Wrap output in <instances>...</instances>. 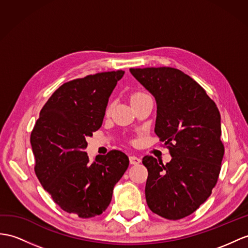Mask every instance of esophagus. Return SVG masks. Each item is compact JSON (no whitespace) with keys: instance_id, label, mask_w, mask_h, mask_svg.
I'll list each match as a JSON object with an SVG mask.
<instances>
[{"instance_id":"34e87169","label":"esophagus","mask_w":248,"mask_h":248,"mask_svg":"<svg viewBox=\"0 0 248 248\" xmlns=\"http://www.w3.org/2000/svg\"><path fill=\"white\" fill-rule=\"evenodd\" d=\"M129 162H130V164H132V165H137V164H139V163H141V159L138 158V156H136V155H130L129 156Z\"/></svg>"}]
</instances>
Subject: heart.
<instances>
[{
    "instance_id": "heart-1",
    "label": "heart",
    "mask_w": 248,
    "mask_h": 248,
    "mask_svg": "<svg viewBox=\"0 0 248 248\" xmlns=\"http://www.w3.org/2000/svg\"><path fill=\"white\" fill-rule=\"evenodd\" d=\"M142 95H145V93H135L134 95L131 96V100L137 99V98H140V96H142ZM108 109H109V108H108Z\"/></svg>"
}]
</instances>
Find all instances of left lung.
<instances>
[{
    "instance_id": "left-lung-1",
    "label": "left lung",
    "mask_w": 248,
    "mask_h": 248,
    "mask_svg": "<svg viewBox=\"0 0 248 248\" xmlns=\"http://www.w3.org/2000/svg\"><path fill=\"white\" fill-rule=\"evenodd\" d=\"M155 96V132L170 149L164 165L145 155V197L153 213L168 220L191 215L207 200L219 178L224 146L221 116L206 92L183 71L171 67L130 68Z\"/></svg>"
}]
</instances>
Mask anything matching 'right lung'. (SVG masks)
Returning <instances> with one entry per match:
<instances>
[{
    "mask_svg": "<svg viewBox=\"0 0 248 248\" xmlns=\"http://www.w3.org/2000/svg\"><path fill=\"white\" fill-rule=\"evenodd\" d=\"M123 75V70L100 72L64 83L42 108L30 136L42 186L63 210L80 218L105 211L129 165L120 150L93 164L85 152L86 138L102 126L108 99Z\"/></svg>",
    "mask_w": 248,
    "mask_h": 248,
    "instance_id": "add662e5",
    "label": "right lung"
}]
</instances>
